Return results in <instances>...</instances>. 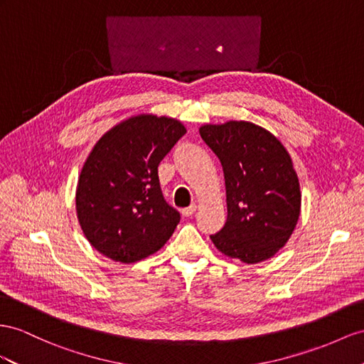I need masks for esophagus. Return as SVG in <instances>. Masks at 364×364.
I'll list each match as a JSON object with an SVG mask.
<instances>
[{
	"label": "esophagus",
	"instance_id": "esophagus-1",
	"mask_svg": "<svg viewBox=\"0 0 364 364\" xmlns=\"http://www.w3.org/2000/svg\"><path fill=\"white\" fill-rule=\"evenodd\" d=\"M195 212H197V206H195V204H192V206H189V208L181 209V215L183 217H192Z\"/></svg>",
	"mask_w": 364,
	"mask_h": 364
}]
</instances>
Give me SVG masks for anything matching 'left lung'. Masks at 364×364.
<instances>
[{"label": "left lung", "instance_id": "left-lung-1", "mask_svg": "<svg viewBox=\"0 0 364 364\" xmlns=\"http://www.w3.org/2000/svg\"><path fill=\"white\" fill-rule=\"evenodd\" d=\"M200 135L218 156L226 181L228 220L213 245L255 264L274 257L296 226L301 193L292 160L278 139L249 121L204 124Z\"/></svg>", "mask_w": 364, "mask_h": 364}]
</instances>
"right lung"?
<instances>
[{"instance_id": "1", "label": "right lung", "mask_w": 364, "mask_h": 364, "mask_svg": "<svg viewBox=\"0 0 364 364\" xmlns=\"http://www.w3.org/2000/svg\"><path fill=\"white\" fill-rule=\"evenodd\" d=\"M186 134L173 118L138 115L100 138L82 166L77 215L89 243L119 263L161 249L180 223L166 203L158 164Z\"/></svg>"}]
</instances>
